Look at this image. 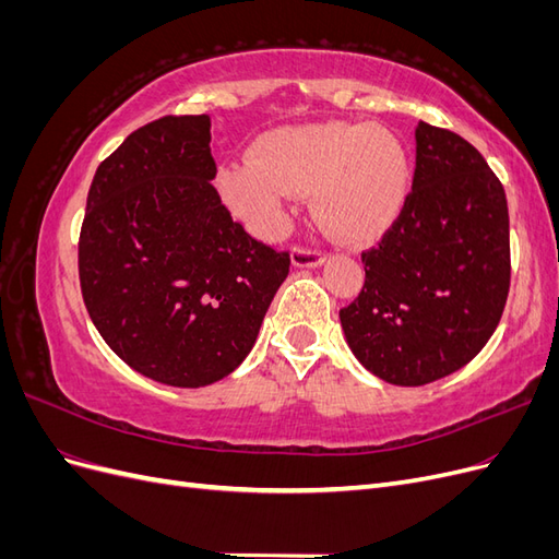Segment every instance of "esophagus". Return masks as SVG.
Here are the masks:
<instances>
[{
  "label": "esophagus",
  "mask_w": 559,
  "mask_h": 559,
  "mask_svg": "<svg viewBox=\"0 0 559 559\" xmlns=\"http://www.w3.org/2000/svg\"><path fill=\"white\" fill-rule=\"evenodd\" d=\"M292 263L296 267H317L324 263V257L317 249H308V247H294L292 251Z\"/></svg>",
  "instance_id": "34e87169"
}]
</instances>
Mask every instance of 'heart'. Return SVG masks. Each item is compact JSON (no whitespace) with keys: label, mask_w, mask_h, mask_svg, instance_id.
I'll return each instance as SVG.
<instances>
[{"label":"heart","mask_w":559,"mask_h":559,"mask_svg":"<svg viewBox=\"0 0 559 559\" xmlns=\"http://www.w3.org/2000/svg\"><path fill=\"white\" fill-rule=\"evenodd\" d=\"M408 181V156L392 130L324 121L265 132L247 163L222 167L216 186L261 235H275L294 198L312 193L319 224L347 242H368L394 224Z\"/></svg>","instance_id":"b5f03b06"}]
</instances>
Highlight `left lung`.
<instances>
[{
	"label": "left lung",
	"mask_w": 559,
	"mask_h": 559,
	"mask_svg": "<svg viewBox=\"0 0 559 559\" xmlns=\"http://www.w3.org/2000/svg\"><path fill=\"white\" fill-rule=\"evenodd\" d=\"M413 191L378 247L361 294L341 310L370 373L401 386L441 380L487 345L511 289L509 205L460 134L419 121Z\"/></svg>",
	"instance_id": "1"
}]
</instances>
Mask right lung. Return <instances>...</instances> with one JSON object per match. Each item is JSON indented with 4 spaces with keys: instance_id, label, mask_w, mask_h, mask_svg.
I'll return each instance as SVG.
<instances>
[{
    "instance_id": "add662e5",
    "label": "right lung",
    "mask_w": 559,
    "mask_h": 559,
    "mask_svg": "<svg viewBox=\"0 0 559 559\" xmlns=\"http://www.w3.org/2000/svg\"><path fill=\"white\" fill-rule=\"evenodd\" d=\"M210 116H163L93 177L79 238L81 294L105 343L138 373L205 386L238 368L289 275L233 222L210 179Z\"/></svg>"
}]
</instances>
